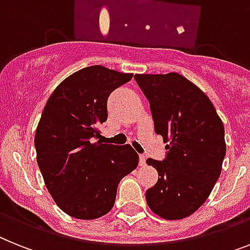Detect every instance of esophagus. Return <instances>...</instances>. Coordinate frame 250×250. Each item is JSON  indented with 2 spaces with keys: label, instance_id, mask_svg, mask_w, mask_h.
<instances>
[{
  "label": "esophagus",
  "instance_id": "34e87169",
  "mask_svg": "<svg viewBox=\"0 0 250 250\" xmlns=\"http://www.w3.org/2000/svg\"><path fill=\"white\" fill-rule=\"evenodd\" d=\"M146 160H147V158H146V156H139V165H140V166H144V165H146Z\"/></svg>",
  "mask_w": 250,
  "mask_h": 250
}]
</instances>
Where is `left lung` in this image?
Listing matches in <instances>:
<instances>
[{
	"label": "left lung",
	"instance_id": "left-lung-1",
	"mask_svg": "<svg viewBox=\"0 0 250 250\" xmlns=\"http://www.w3.org/2000/svg\"><path fill=\"white\" fill-rule=\"evenodd\" d=\"M149 101L154 131L164 138V161L148 158L158 172L146 191L150 211L165 220L194 213L211 194L226 154L225 127L206 94L177 73L135 74Z\"/></svg>",
	"mask_w": 250,
	"mask_h": 250
}]
</instances>
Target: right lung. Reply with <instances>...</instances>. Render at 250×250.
<instances>
[{
  "label": "right lung",
  "mask_w": 250,
  "mask_h": 250,
  "mask_svg": "<svg viewBox=\"0 0 250 250\" xmlns=\"http://www.w3.org/2000/svg\"><path fill=\"white\" fill-rule=\"evenodd\" d=\"M131 78L88 66L61 82L44 106L34 138L37 162L53 201L71 217L108 213L120 180L137 168L139 156L130 144L96 140L107 120L108 96Z\"/></svg>",
  "instance_id": "add662e5"
}]
</instances>
